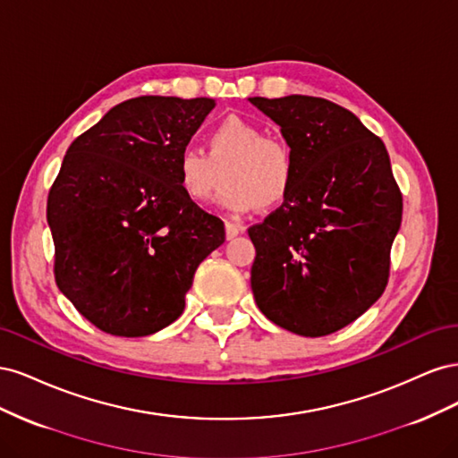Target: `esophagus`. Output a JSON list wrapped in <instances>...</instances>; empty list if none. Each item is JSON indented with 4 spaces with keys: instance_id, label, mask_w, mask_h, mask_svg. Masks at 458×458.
<instances>
[{
    "instance_id": "1",
    "label": "esophagus",
    "mask_w": 458,
    "mask_h": 458,
    "mask_svg": "<svg viewBox=\"0 0 458 458\" xmlns=\"http://www.w3.org/2000/svg\"><path fill=\"white\" fill-rule=\"evenodd\" d=\"M241 233H242V227H241V225L231 224V221H225V237H227V241L237 239Z\"/></svg>"
}]
</instances>
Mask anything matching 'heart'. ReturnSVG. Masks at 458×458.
Listing matches in <instances>:
<instances>
[{"instance_id":"1","label":"heart","mask_w":458,"mask_h":458,"mask_svg":"<svg viewBox=\"0 0 458 458\" xmlns=\"http://www.w3.org/2000/svg\"><path fill=\"white\" fill-rule=\"evenodd\" d=\"M225 172L217 202L233 214L275 206L293 191L296 160L290 147L269 140L266 130L242 116H227L206 137V152L185 147L175 162L177 185L197 204L212 200Z\"/></svg>"}]
</instances>
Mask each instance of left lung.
I'll list each match as a JSON object with an SVG mask.
<instances>
[{"instance_id":"left-lung-1","label":"left lung","mask_w":458,"mask_h":458,"mask_svg":"<svg viewBox=\"0 0 458 458\" xmlns=\"http://www.w3.org/2000/svg\"><path fill=\"white\" fill-rule=\"evenodd\" d=\"M296 160L279 210L248 229L252 293L269 321L327 336L361 317L387 284L403 200L380 137L321 97H250Z\"/></svg>"}]
</instances>
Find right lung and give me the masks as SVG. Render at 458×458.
Returning <instances> with one entry per match:
<instances>
[{
  "instance_id": "1",
  "label": "right lung",
  "mask_w": 458,
  "mask_h": 458,
  "mask_svg": "<svg viewBox=\"0 0 458 458\" xmlns=\"http://www.w3.org/2000/svg\"><path fill=\"white\" fill-rule=\"evenodd\" d=\"M214 99L123 101L68 147L47 199L55 281L114 336H148L185 310L197 267L225 241L219 217L185 197L175 162Z\"/></svg>"
}]
</instances>
